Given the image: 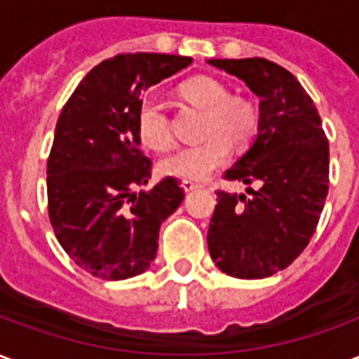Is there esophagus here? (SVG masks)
Wrapping results in <instances>:
<instances>
[{
  "label": "esophagus",
  "instance_id": "esophagus-1",
  "mask_svg": "<svg viewBox=\"0 0 359 359\" xmlns=\"http://www.w3.org/2000/svg\"><path fill=\"white\" fill-rule=\"evenodd\" d=\"M180 187L184 188V192H192V190H196V188H200L202 187V184H200V182H194V180H182V182H180Z\"/></svg>",
  "mask_w": 359,
  "mask_h": 359
}]
</instances>
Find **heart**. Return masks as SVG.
<instances>
[{
    "instance_id": "b5f03b06",
    "label": "heart",
    "mask_w": 359,
    "mask_h": 359,
    "mask_svg": "<svg viewBox=\"0 0 359 359\" xmlns=\"http://www.w3.org/2000/svg\"><path fill=\"white\" fill-rule=\"evenodd\" d=\"M179 94L205 113L202 136L205 140L196 146L179 149L161 161V172L187 180L210 177L231 156V146H244L257 130L256 107L238 95H229V88L211 76H192L179 86ZM136 133L142 144L156 151L172 146L169 117L163 105L151 97L138 103Z\"/></svg>"
}]
</instances>
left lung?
Masks as SVG:
<instances>
[{"label":"left lung","mask_w":359,"mask_h":359,"mask_svg":"<svg viewBox=\"0 0 359 359\" xmlns=\"http://www.w3.org/2000/svg\"><path fill=\"white\" fill-rule=\"evenodd\" d=\"M259 97L254 144L226 169V180L259 182L246 194L217 190L208 248L234 278L286 269L316 233L329 192V140L313 100L292 73L264 57L210 59Z\"/></svg>","instance_id":"obj_1"}]
</instances>
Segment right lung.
<instances>
[{
    "instance_id": "1",
    "label": "right lung",
    "mask_w": 359,
    "mask_h": 359,
    "mask_svg": "<svg viewBox=\"0 0 359 359\" xmlns=\"http://www.w3.org/2000/svg\"><path fill=\"white\" fill-rule=\"evenodd\" d=\"M192 63L167 53H118L95 65L61 109L48 157V213L61 248L103 280L140 275L156 259L159 226L184 200L167 177H151L136 109L142 94Z\"/></svg>"
}]
</instances>
